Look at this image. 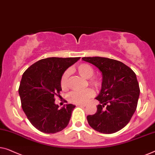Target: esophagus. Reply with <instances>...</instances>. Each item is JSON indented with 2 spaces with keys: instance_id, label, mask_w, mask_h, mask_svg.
Listing matches in <instances>:
<instances>
[{
  "instance_id": "34e87169",
  "label": "esophagus",
  "mask_w": 155,
  "mask_h": 155,
  "mask_svg": "<svg viewBox=\"0 0 155 155\" xmlns=\"http://www.w3.org/2000/svg\"><path fill=\"white\" fill-rule=\"evenodd\" d=\"M86 105V104H77L78 107H85Z\"/></svg>"
}]
</instances>
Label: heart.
I'll return each instance as SVG.
<instances>
[{"mask_svg":"<svg viewBox=\"0 0 155 155\" xmlns=\"http://www.w3.org/2000/svg\"><path fill=\"white\" fill-rule=\"evenodd\" d=\"M77 70L80 76L86 79H89V84L93 85L94 87L98 88L101 86V81L100 78L92 77L94 75V69L88 64L82 63L77 68ZM70 75V71L67 70L64 71L63 77L61 78V84L63 90H66L69 87L70 81L69 77ZM94 95V92L91 88H87L84 91L72 92L68 95V100L70 101L74 104H83L85 103L90 98L92 97Z\"/></svg>","mask_w":155,"mask_h":155,"instance_id":"heart-1","label":"heart"}]
</instances>
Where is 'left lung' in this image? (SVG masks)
Segmentation results:
<instances>
[{"label":"left lung","instance_id":"8db88e82","mask_svg":"<svg viewBox=\"0 0 155 155\" xmlns=\"http://www.w3.org/2000/svg\"><path fill=\"white\" fill-rule=\"evenodd\" d=\"M83 61L97 68L102 75L100 101L94 115L87 116L88 124L94 130L113 134L129 123L137 107L139 85L134 71L114 59L102 57H84Z\"/></svg>","mask_w":155,"mask_h":155}]
</instances>
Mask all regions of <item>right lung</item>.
Returning <instances> with one entry per match:
<instances>
[{
	"mask_svg": "<svg viewBox=\"0 0 155 155\" xmlns=\"http://www.w3.org/2000/svg\"><path fill=\"white\" fill-rule=\"evenodd\" d=\"M81 58H47L41 59L23 74L18 94L22 109L33 125L41 132L54 134L68 125L75 105L61 108L55 97L62 91L61 81L65 70Z\"/></svg>",
	"mask_w": 155,
	"mask_h": 155,
	"instance_id": "1",
	"label": "right lung"
}]
</instances>
